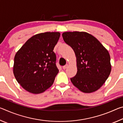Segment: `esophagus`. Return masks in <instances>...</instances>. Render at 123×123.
<instances>
[{
    "instance_id": "obj_1",
    "label": "esophagus",
    "mask_w": 123,
    "mask_h": 123,
    "mask_svg": "<svg viewBox=\"0 0 123 123\" xmlns=\"http://www.w3.org/2000/svg\"><path fill=\"white\" fill-rule=\"evenodd\" d=\"M68 67V64H66V65L63 66V67H62V68H63V69H66V68Z\"/></svg>"
}]
</instances>
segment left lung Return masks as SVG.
Instances as JSON below:
<instances>
[{
    "label": "left lung",
    "instance_id": "obj_1",
    "mask_svg": "<svg viewBox=\"0 0 123 123\" xmlns=\"http://www.w3.org/2000/svg\"><path fill=\"white\" fill-rule=\"evenodd\" d=\"M63 40L72 47L76 57L77 73L70 80L80 91L90 93L97 91L111 71L107 50L92 35L86 32H64Z\"/></svg>",
    "mask_w": 123,
    "mask_h": 123
}]
</instances>
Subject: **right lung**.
<instances>
[{"label": "right lung", "instance_id": "add662e5", "mask_svg": "<svg viewBox=\"0 0 123 123\" xmlns=\"http://www.w3.org/2000/svg\"><path fill=\"white\" fill-rule=\"evenodd\" d=\"M59 32H46L29 38L14 58V77L25 90L33 94L44 92L53 84L59 69L53 51Z\"/></svg>", "mask_w": 123, "mask_h": 123}]
</instances>
